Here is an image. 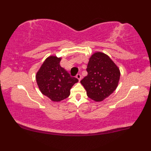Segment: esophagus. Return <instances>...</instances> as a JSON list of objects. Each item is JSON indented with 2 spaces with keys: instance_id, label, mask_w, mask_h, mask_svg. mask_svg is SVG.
I'll use <instances>...</instances> for the list:
<instances>
[{
  "instance_id": "obj_1",
  "label": "esophagus",
  "mask_w": 151,
  "mask_h": 151,
  "mask_svg": "<svg viewBox=\"0 0 151 151\" xmlns=\"http://www.w3.org/2000/svg\"><path fill=\"white\" fill-rule=\"evenodd\" d=\"M76 77L78 78V81H81V78H82V76H81V74H77V75H76Z\"/></svg>"
}]
</instances>
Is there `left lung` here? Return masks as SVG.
Wrapping results in <instances>:
<instances>
[{
	"instance_id": "left-lung-1",
	"label": "left lung",
	"mask_w": 151,
	"mask_h": 151,
	"mask_svg": "<svg viewBox=\"0 0 151 151\" xmlns=\"http://www.w3.org/2000/svg\"><path fill=\"white\" fill-rule=\"evenodd\" d=\"M88 75L81 81L88 97L96 102L103 101L113 93L118 86L120 70L106 54L97 52L89 60Z\"/></svg>"
}]
</instances>
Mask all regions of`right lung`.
<instances>
[{"label":"right lung","mask_w":151,"mask_h":151,"mask_svg":"<svg viewBox=\"0 0 151 151\" xmlns=\"http://www.w3.org/2000/svg\"><path fill=\"white\" fill-rule=\"evenodd\" d=\"M62 58L50 56L44 61L36 75V82L42 94L54 102H60L70 95L72 86L78 80L70 76L61 67Z\"/></svg>","instance_id":"obj_1"}]
</instances>
